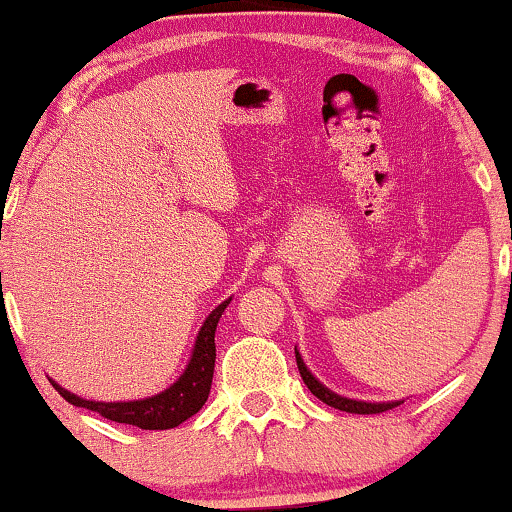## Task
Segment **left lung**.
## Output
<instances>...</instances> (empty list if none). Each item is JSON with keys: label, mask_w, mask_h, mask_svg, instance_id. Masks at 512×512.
<instances>
[{"label": "left lung", "mask_w": 512, "mask_h": 512, "mask_svg": "<svg viewBox=\"0 0 512 512\" xmlns=\"http://www.w3.org/2000/svg\"><path fill=\"white\" fill-rule=\"evenodd\" d=\"M296 363H298V370H300V377H303V382L307 384V389L312 391L314 396L319 398L321 403L331 405L335 410H342V412H354V415H377V412H387L391 408H396V405H401V401H391V403H366V401H354V398H345V396H338L333 394L331 389H326L324 384H321L317 377H314L307 366L300 359L298 349H296Z\"/></svg>", "instance_id": "obj_1"}]
</instances>
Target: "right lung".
I'll list each match as a JSON object with an SVG mask.
<instances>
[{
    "instance_id": "obj_1",
    "label": "right lung",
    "mask_w": 512,
    "mask_h": 512,
    "mask_svg": "<svg viewBox=\"0 0 512 512\" xmlns=\"http://www.w3.org/2000/svg\"><path fill=\"white\" fill-rule=\"evenodd\" d=\"M230 303H223L212 310V314L202 324L198 340H195L191 361L184 370V375L172 384L170 389L160 391L156 396L142 398V401H123V403H102V401H86L79 398L72 391L62 389L60 384L53 382V387L60 391V396L67 403L76 405V408H86L93 412H100L102 417L111 419L118 424H132L146 431H163L174 429L181 422H186L188 417H193L202 405H205L209 389H212V377H214V359H216V345H214V333L216 324H219L223 310Z\"/></svg>"
}]
</instances>
